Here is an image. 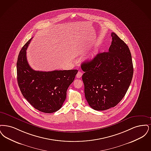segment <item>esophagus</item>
Wrapping results in <instances>:
<instances>
[{
  "mask_svg": "<svg viewBox=\"0 0 151 151\" xmlns=\"http://www.w3.org/2000/svg\"><path fill=\"white\" fill-rule=\"evenodd\" d=\"M82 74H83V73H82V72H81L79 71L78 72V73L77 74V75H76V77H77V78H81V77H82Z\"/></svg>",
  "mask_w": 151,
  "mask_h": 151,
  "instance_id": "esophagus-1",
  "label": "esophagus"
}]
</instances>
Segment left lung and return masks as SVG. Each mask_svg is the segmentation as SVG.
I'll use <instances>...</instances> for the list:
<instances>
[{
	"label": "left lung",
	"instance_id": "8db88e82",
	"mask_svg": "<svg viewBox=\"0 0 151 151\" xmlns=\"http://www.w3.org/2000/svg\"><path fill=\"white\" fill-rule=\"evenodd\" d=\"M108 52L99 53L83 63L86 100L92 109L105 111L117 105L125 96L133 76L131 52L118 35L111 33Z\"/></svg>",
	"mask_w": 151,
	"mask_h": 151
}]
</instances>
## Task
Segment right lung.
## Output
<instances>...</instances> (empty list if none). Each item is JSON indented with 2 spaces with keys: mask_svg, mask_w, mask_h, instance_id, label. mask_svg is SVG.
<instances>
[{
  "mask_svg": "<svg viewBox=\"0 0 151 151\" xmlns=\"http://www.w3.org/2000/svg\"><path fill=\"white\" fill-rule=\"evenodd\" d=\"M32 38L21 50L17 62V78L20 91L36 109L46 113L58 111L63 104L66 91L78 70L35 71L29 66L26 50Z\"/></svg>",
  "mask_w": 151,
  "mask_h": 151,
  "instance_id": "right-lung-1",
  "label": "right lung"
}]
</instances>
